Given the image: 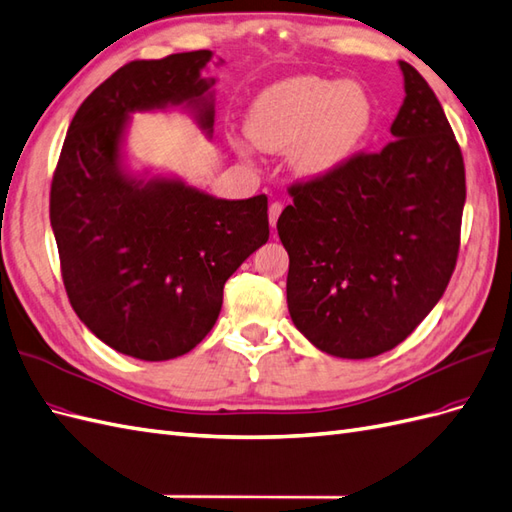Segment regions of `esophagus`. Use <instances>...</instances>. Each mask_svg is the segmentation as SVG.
<instances>
[{
  "label": "esophagus",
  "mask_w": 512,
  "mask_h": 512,
  "mask_svg": "<svg viewBox=\"0 0 512 512\" xmlns=\"http://www.w3.org/2000/svg\"><path fill=\"white\" fill-rule=\"evenodd\" d=\"M282 209H284V206L280 202H273L269 206V224H271V228H275V224H278V217L282 215Z\"/></svg>",
  "instance_id": "1"
}]
</instances>
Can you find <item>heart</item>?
<instances>
[{
	"label": "heart",
	"instance_id": "1",
	"mask_svg": "<svg viewBox=\"0 0 512 512\" xmlns=\"http://www.w3.org/2000/svg\"><path fill=\"white\" fill-rule=\"evenodd\" d=\"M372 122L368 92L353 81L290 77L262 90L245 133L267 153H286L299 178L334 174L364 140Z\"/></svg>",
	"mask_w": 512,
	"mask_h": 512
}]
</instances>
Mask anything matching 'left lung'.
Here are the masks:
<instances>
[{
	"instance_id": "obj_1",
	"label": "left lung",
	"mask_w": 512,
	"mask_h": 512,
	"mask_svg": "<svg viewBox=\"0 0 512 512\" xmlns=\"http://www.w3.org/2000/svg\"><path fill=\"white\" fill-rule=\"evenodd\" d=\"M405 101L381 153L288 189L278 219L288 312L316 349H394L444 295L457 265L465 165L435 92L407 62Z\"/></svg>"
}]
</instances>
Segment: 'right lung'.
<instances>
[{
	"mask_svg": "<svg viewBox=\"0 0 512 512\" xmlns=\"http://www.w3.org/2000/svg\"><path fill=\"white\" fill-rule=\"evenodd\" d=\"M211 60L202 49L118 68L77 109L51 183L73 310L107 347L144 362L200 344L226 280L269 239L267 196L215 198L172 174L133 172L124 155L135 112L181 107L213 135L215 79L202 77Z\"/></svg>",
	"mask_w": 512,
	"mask_h": 512,
	"instance_id": "add662e5",
	"label": "right lung"
}]
</instances>
